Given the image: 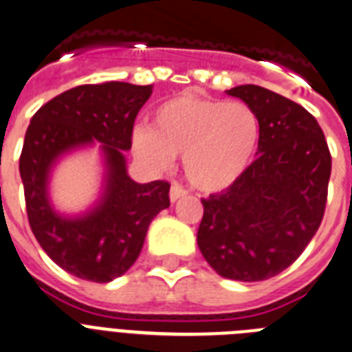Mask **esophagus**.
<instances>
[{
    "label": "esophagus",
    "instance_id": "obj_1",
    "mask_svg": "<svg viewBox=\"0 0 352 352\" xmlns=\"http://www.w3.org/2000/svg\"><path fill=\"white\" fill-rule=\"evenodd\" d=\"M188 191H186L184 186H181L179 182H173L171 184V190H170V200L171 202H177V200L181 199V197H186Z\"/></svg>",
    "mask_w": 352,
    "mask_h": 352
}]
</instances>
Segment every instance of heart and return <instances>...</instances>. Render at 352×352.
<instances>
[{
  "label": "heart",
  "instance_id": "1",
  "mask_svg": "<svg viewBox=\"0 0 352 352\" xmlns=\"http://www.w3.org/2000/svg\"><path fill=\"white\" fill-rule=\"evenodd\" d=\"M132 141L138 155L157 168L182 153L191 184L218 191L249 166L259 141V120L247 103L181 94L155 109L152 126H135Z\"/></svg>",
  "mask_w": 352,
  "mask_h": 352
}]
</instances>
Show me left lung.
Instances as JSON below:
<instances>
[{"mask_svg":"<svg viewBox=\"0 0 352 352\" xmlns=\"http://www.w3.org/2000/svg\"><path fill=\"white\" fill-rule=\"evenodd\" d=\"M227 93L258 116V157L227 190L202 199L197 241L221 277L265 281L290 267L318 231L331 153L299 103L252 84Z\"/></svg>","mask_w":352,"mask_h":352,"instance_id":"obj_1","label":"left lung"}]
</instances>
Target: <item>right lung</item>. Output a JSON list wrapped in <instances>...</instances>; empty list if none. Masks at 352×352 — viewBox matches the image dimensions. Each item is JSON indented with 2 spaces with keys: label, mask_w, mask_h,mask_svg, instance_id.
I'll list each match as a JSON object with an SVG mask.
<instances>
[{
  "label": "right lung",
  "mask_w": 352,
  "mask_h": 352,
  "mask_svg": "<svg viewBox=\"0 0 352 352\" xmlns=\"http://www.w3.org/2000/svg\"><path fill=\"white\" fill-rule=\"evenodd\" d=\"M150 94L152 85L85 84L52 98L32 118L19 157L26 214L44 252L71 276L93 283L123 276L143 249L150 221L170 206V182L138 184L123 157ZM94 139L108 162L102 202L85 217H60L47 200L49 170L62 153Z\"/></svg>",
  "instance_id": "obj_1"
}]
</instances>
